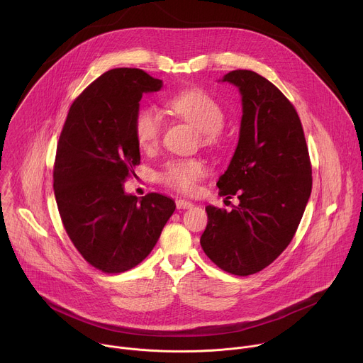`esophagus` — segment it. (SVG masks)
Returning a JSON list of instances; mask_svg holds the SVG:
<instances>
[{"label": "esophagus", "mask_w": 363, "mask_h": 363, "mask_svg": "<svg viewBox=\"0 0 363 363\" xmlns=\"http://www.w3.org/2000/svg\"><path fill=\"white\" fill-rule=\"evenodd\" d=\"M175 203H177L178 210H188V208H191V206H194V203L186 199H177Z\"/></svg>", "instance_id": "esophagus-1"}]
</instances>
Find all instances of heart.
Instances as JSON below:
<instances>
[{
	"label": "heart",
	"mask_w": 363,
	"mask_h": 363,
	"mask_svg": "<svg viewBox=\"0 0 363 363\" xmlns=\"http://www.w3.org/2000/svg\"><path fill=\"white\" fill-rule=\"evenodd\" d=\"M168 108L182 121L201 132L203 145H216L225 123L223 106L210 93L202 89H186L178 91L168 100ZM133 136L143 149L157 146L162 136L164 121L161 115L149 108L140 106L133 116ZM206 174V167L199 160L171 161L161 172L160 179L178 191L192 192L196 182Z\"/></svg>",
	"instance_id": "heart-1"
}]
</instances>
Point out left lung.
<instances>
[{"instance_id": "obj_1", "label": "left lung", "mask_w": 363, "mask_h": 363, "mask_svg": "<svg viewBox=\"0 0 363 363\" xmlns=\"http://www.w3.org/2000/svg\"><path fill=\"white\" fill-rule=\"evenodd\" d=\"M223 82L242 96L240 139L220 195L238 205L228 213L208 205L201 247L221 270L250 276L270 266L293 240L312 192V164L291 101L267 79L233 70Z\"/></svg>"}]
</instances>
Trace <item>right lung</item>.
I'll use <instances>...</instances> for the list:
<instances>
[{
	"label": "right lung",
	"mask_w": 363,
	"mask_h": 363,
	"mask_svg": "<svg viewBox=\"0 0 363 363\" xmlns=\"http://www.w3.org/2000/svg\"><path fill=\"white\" fill-rule=\"evenodd\" d=\"M161 87L140 69L103 73L74 99L59 138L53 186L60 218L82 257L103 273L145 260L175 211L165 195L139 199L123 189L140 164L133 116L142 94Z\"/></svg>",
	"instance_id": "obj_1"
}]
</instances>
